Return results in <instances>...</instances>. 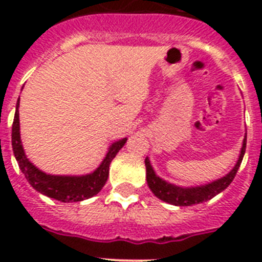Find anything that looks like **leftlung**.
<instances>
[{"label":"left lung","instance_id":"1","mask_svg":"<svg viewBox=\"0 0 262 262\" xmlns=\"http://www.w3.org/2000/svg\"><path fill=\"white\" fill-rule=\"evenodd\" d=\"M245 147H247V136L243 140V147L242 151H240L239 160H237V163L233 166L232 170L228 174L224 176V177L216 180V181L195 187L176 186V185L164 181L163 178L156 176L151 163H149V159L147 157L145 159V168H147L148 186H149L152 193L157 198H160V200L166 203H170V205L193 206L198 205V203L207 202L211 198H214L215 195H217L221 191H223L224 189H227L228 185L233 181V178H235L236 173H237V169H239L240 164L243 161V157H244Z\"/></svg>","mask_w":262,"mask_h":262}]
</instances>
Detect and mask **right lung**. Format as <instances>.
<instances>
[{"mask_svg": "<svg viewBox=\"0 0 262 262\" xmlns=\"http://www.w3.org/2000/svg\"><path fill=\"white\" fill-rule=\"evenodd\" d=\"M19 98H18L15 115H14L13 128H11V145L14 156L17 159L18 165L25 174L29 184L36 191L45 195L57 200L60 202H80V201L92 198L101 191L108 177V166L119 149L127 142V138L120 139L113 143L108 148L106 157L101 165L93 173L85 176H52L41 172L36 168L25 155L19 133Z\"/></svg>", "mask_w": 262, "mask_h": 262, "instance_id": "1", "label": "right lung"}]
</instances>
